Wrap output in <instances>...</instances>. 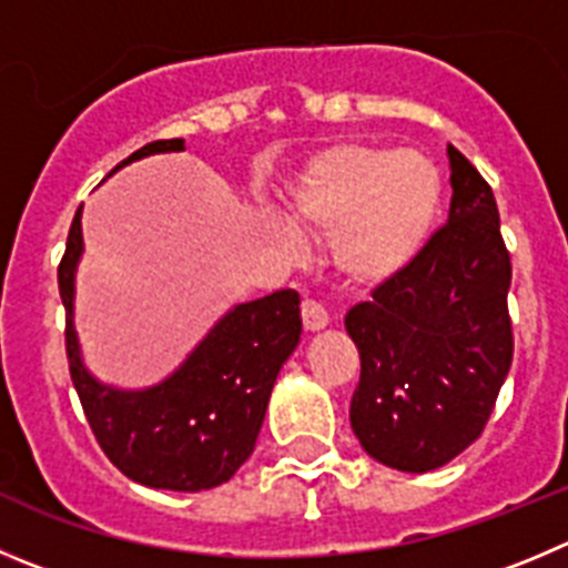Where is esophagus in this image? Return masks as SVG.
I'll return each instance as SVG.
<instances>
[{
  "label": "esophagus",
  "mask_w": 568,
  "mask_h": 568,
  "mask_svg": "<svg viewBox=\"0 0 568 568\" xmlns=\"http://www.w3.org/2000/svg\"><path fill=\"white\" fill-rule=\"evenodd\" d=\"M327 322H331V316H327V311L322 308L320 302L314 300L302 302V325H305V331L316 333L322 331V327H327Z\"/></svg>",
  "instance_id": "obj_1"
}]
</instances>
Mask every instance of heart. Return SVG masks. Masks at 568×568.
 I'll use <instances>...</instances> for the list:
<instances>
[{
	"label": "heart",
	"instance_id": "1",
	"mask_svg": "<svg viewBox=\"0 0 568 568\" xmlns=\"http://www.w3.org/2000/svg\"><path fill=\"white\" fill-rule=\"evenodd\" d=\"M443 204L439 171L417 151L333 145L308 162L291 190L302 226L336 235V268L356 285L404 272L432 241Z\"/></svg>",
	"mask_w": 568,
	"mask_h": 568
}]
</instances>
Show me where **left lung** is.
Returning <instances> with one entry per match:
<instances>
[{
  "instance_id": "obj_1",
  "label": "left lung",
  "mask_w": 568,
  "mask_h": 568,
  "mask_svg": "<svg viewBox=\"0 0 568 568\" xmlns=\"http://www.w3.org/2000/svg\"><path fill=\"white\" fill-rule=\"evenodd\" d=\"M452 210L417 260L344 316L362 356L349 426L375 463L426 474L485 428L513 364L499 206L448 145Z\"/></svg>"
}]
</instances>
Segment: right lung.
I'll list each match as a JSON object with an SVG mask.
<instances>
[{
  "instance_id": "1",
  "label": "right lung",
  "mask_w": 568,
  "mask_h": 568,
  "mask_svg": "<svg viewBox=\"0 0 568 568\" xmlns=\"http://www.w3.org/2000/svg\"><path fill=\"white\" fill-rule=\"evenodd\" d=\"M171 151H184V140L148 142L114 171ZM81 254L78 206L58 266V291L67 308L69 373L105 457L129 479L159 490L199 493L230 481L252 457L274 381L300 344V294L283 288L241 302L210 327L176 373L148 389H120L83 364L75 331Z\"/></svg>"
}]
</instances>
